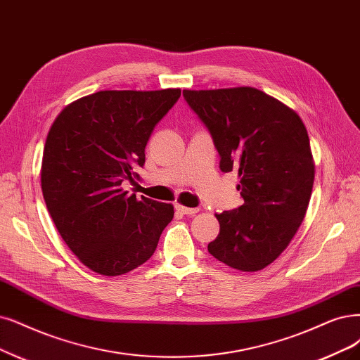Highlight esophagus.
Returning a JSON list of instances; mask_svg holds the SVG:
<instances>
[{
  "instance_id": "34e87169",
  "label": "esophagus",
  "mask_w": 360,
  "mask_h": 360,
  "mask_svg": "<svg viewBox=\"0 0 360 360\" xmlns=\"http://www.w3.org/2000/svg\"><path fill=\"white\" fill-rule=\"evenodd\" d=\"M175 207H176L178 212H181V214H184V215H195L198 212V207H187V206H182L179 203H176Z\"/></svg>"
}]
</instances>
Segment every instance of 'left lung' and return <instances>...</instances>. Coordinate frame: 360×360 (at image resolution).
<instances>
[{
  "mask_svg": "<svg viewBox=\"0 0 360 360\" xmlns=\"http://www.w3.org/2000/svg\"><path fill=\"white\" fill-rule=\"evenodd\" d=\"M207 127L222 172H238L245 203L217 214L210 255L240 271L271 264L298 231L314 182L310 139L300 115L254 87L184 90Z\"/></svg>",
  "mask_w": 360,
  "mask_h": 360,
  "instance_id": "1",
  "label": "left lung"
}]
</instances>
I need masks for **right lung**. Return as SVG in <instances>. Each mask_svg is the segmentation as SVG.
I'll list each match as a JSON object with an SVG mask.
<instances>
[{
	"label": "right lung",
	"mask_w": 360,
	"mask_h": 360,
	"mask_svg": "<svg viewBox=\"0 0 360 360\" xmlns=\"http://www.w3.org/2000/svg\"><path fill=\"white\" fill-rule=\"evenodd\" d=\"M181 89L102 90L78 99L53 122L44 145L41 190L65 243L86 267L120 276L148 261L173 206L127 194L145 146Z\"/></svg>",
	"instance_id": "add662e5"
}]
</instances>
